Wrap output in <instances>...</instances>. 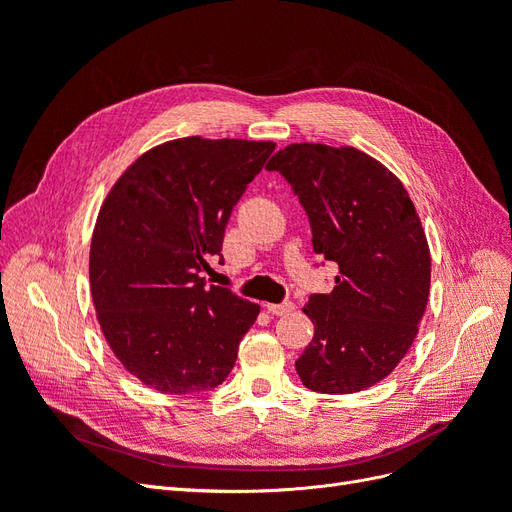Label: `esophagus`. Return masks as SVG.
I'll return each mask as SVG.
<instances>
[{
    "label": "esophagus",
    "instance_id": "obj_1",
    "mask_svg": "<svg viewBox=\"0 0 512 512\" xmlns=\"http://www.w3.org/2000/svg\"><path fill=\"white\" fill-rule=\"evenodd\" d=\"M267 307V312L269 314H273V316H286V314H290L292 309H294V303L292 301H284V303H269V305H265Z\"/></svg>",
    "mask_w": 512,
    "mask_h": 512
}]
</instances>
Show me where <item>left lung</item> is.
Segmentation results:
<instances>
[{
    "instance_id": "8db88e82",
    "label": "left lung",
    "mask_w": 512,
    "mask_h": 512,
    "mask_svg": "<svg viewBox=\"0 0 512 512\" xmlns=\"http://www.w3.org/2000/svg\"><path fill=\"white\" fill-rule=\"evenodd\" d=\"M299 196L314 252L339 267L303 312L314 339L294 363L316 393L348 395L386 378L418 333L431 282L425 230L401 181L354 147L297 143L267 164Z\"/></svg>"
}]
</instances>
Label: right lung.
I'll return each instance as SVG.
<instances>
[{"instance_id":"right-lung-1","label":"right lung","mask_w":512,"mask_h":512,"mask_svg":"<svg viewBox=\"0 0 512 512\" xmlns=\"http://www.w3.org/2000/svg\"><path fill=\"white\" fill-rule=\"evenodd\" d=\"M275 143L188 136L143 153L108 192L91 237L100 329L121 365L160 393L215 389L260 307L207 286L232 207Z\"/></svg>"}]
</instances>
